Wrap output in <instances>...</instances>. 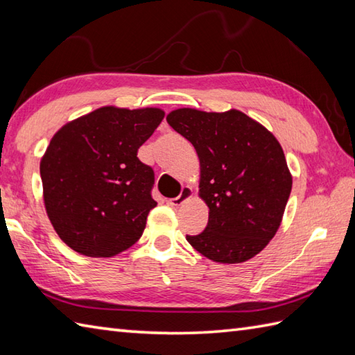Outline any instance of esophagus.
<instances>
[{"label":"esophagus","mask_w":355,"mask_h":355,"mask_svg":"<svg viewBox=\"0 0 355 355\" xmlns=\"http://www.w3.org/2000/svg\"><path fill=\"white\" fill-rule=\"evenodd\" d=\"M193 197V192H192V187H189V186H184L183 189H182V192H180V195L178 197H175V198H171L168 202L171 206H173V207H177V206H180V205H183L184 201H187L189 198H192Z\"/></svg>","instance_id":"esophagus-1"}]
</instances>
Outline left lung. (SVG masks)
Returning <instances> with one entry per match:
<instances>
[{
  "mask_svg": "<svg viewBox=\"0 0 355 355\" xmlns=\"http://www.w3.org/2000/svg\"><path fill=\"white\" fill-rule=\"evenodd\" d=\"M166 120L197 150L200 197L209 207L205 232L187 243L215 262L252 259L276 235L291 192L282 146L238 110L180 108Z\"/></svg>",
  "mask_w": 355,
  "mask_h": 355,
  "instance_id": "1",
  "label": "left lung"
}]
</instances>
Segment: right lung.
Segmentation results:
<instances>
[{
    "label": "right lung",
    "instance_id": "add662e5",
    "mask_svg": "<svg viewBox=\"0 0 355 355\" xmlns=\"http://www.w3.org/2000/svg\"><path fill=\"white\" fill-rule=\"evenodd\" d=\"M163 117L160 108L102 107L53 135L40 168L44 205L74 252L111 258L141 236L157 202L154 171L137 150Z\"/></svg>",
    "mask_w": 355,
    "mask_h": 355
}]
</instances>
